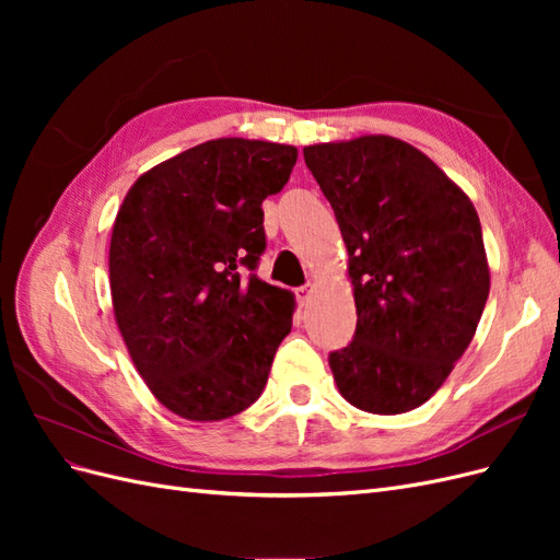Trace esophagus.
I'll use <instances>...</instances> for the list:
<instances>
[{
  "mask_svg": "<svg viewBox=\"0 0 560 560\" xmlns=\"http://www.w3.org/2000/svg\"><path fill=\"white\" fill-rule=\"evenodd\" d=\"M311 292H313V284H303V287H296V301H299V306H303V303H306L308 299H311Z\"/></svg>",
  "mask_w": 560,
  "mask_h": 560,
  "instance_id": "obj_1",
  "label": "esophagus"
}]
</instances>
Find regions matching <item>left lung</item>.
<instances>
[{
    "instance_id": "1",
    "label": "left lung",
    "mask_w": 560,
    "mask_h": 560,
    "mask_svg": "<svg viewBox=\"0 0 560 560\" xmlns=\"http://www.w3.org/2000/svg\"><path fill=\"white\" fill-rule=\"evenodd\" d=\"M348 247L358 329L329 352L352 406L428 401L463 358L490 292L479 214L418 151L387 135L303 149Z\"/></svg>"
}]
</instances>
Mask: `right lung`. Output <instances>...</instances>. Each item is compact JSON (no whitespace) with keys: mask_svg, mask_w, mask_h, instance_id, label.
I'll return each mask as SVG.
<instances>
[{"mask_svg":"<svg viewBox=\"0 0 560 560\" xmlns=\"http://www.w3.org/2000/svg\"><path fill=\"white\" fill-rule=\"evenodd\" d=\"M290 144L224 138L130 186L109 245L118 331L154 397L210 422L259 399L294 296L257 278L266 196L290 179Z\"/></svg>","mask_w":560,"mask_h":560,"instance_id":"obj_1","label":"right lung"}]
</instances>
